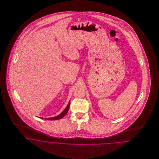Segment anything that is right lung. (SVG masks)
<instances>
[{
  "label": "right lung",
  "mask_w": 159,
  "mask_h": 159,
  "mask_svg": "<svg viewBox=\"0 0 159 159\" xmlns=\"http://www.w3.org/2000/svg\"><path fill=\"white\" fill-rule=\"evenodd\" d=\"M69 106H70V101H69V102L67 104L66 107L65 108V109L59 115L56 116H54V117H51V118H45L41 117V119H44V120H57L61 119L62 118H63L64 116L67 114L68 110H69Z\"/></svg>",
  "instance_id": "1"
}]
</instances>
